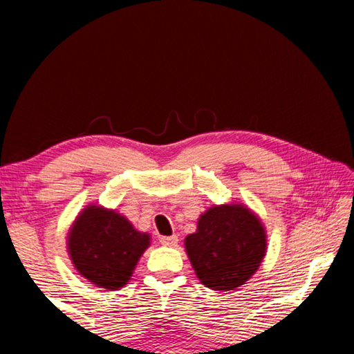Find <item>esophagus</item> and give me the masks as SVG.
<instances>
[{
	"mask_svg": "<svg viewBox=\"0 0 354 354\" xmlns=\"http://www.w3.org/2000/svg\"><path fill=\"white\" fill-rule=\"evenodd\" d=\"M159 242L165 245V247H175L178 243V237L176 236H160Z\"/></svg>",
	"mask_w": 354,
	"mask_h": 354,
	"instance_id": "obj_1",
	"label": "esophagus"
}]
</instances>
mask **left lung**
<instances>
[{"label":"left lung","instance_id":"1","mask_svg":"<svg viewBox=\"0 0 354 354\" xmlns=\"http://www.w3.org/2000/svg\"><path fill=\"white\" fill-rule=\"evenodd\" d=\"M259 218L241 205L215 206L201 215L195 234L185 237L192 267L203 284L232 290L251 278L266 254Z\"/></svg>","mask_w":354,"mask_h":354}]
</instances>
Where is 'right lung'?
<instances>
[{
    "label": "right lung",
    "mask_w": 354,
    "mask_h": 354,
    "mask_svg": "<svg viewBox=\"0 0 354 354\" xmlns=\"http://www.w3.org/2000/svg\"><path fill=\"white\" fill-rule=\"evenodd\" d=\"M149 236L103 207L88 206L77 217L68 237L76 270L103 289L117 290L128 283Z\"/></svg>",
    "instance_id": "right-lung-1"
}]
</instances>
